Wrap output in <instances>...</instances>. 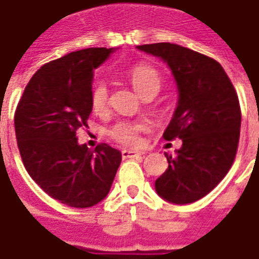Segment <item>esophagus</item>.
Returning a JSON list of instances; mask_svg holds the SVG:
<instances>
[{"instance_id": "obj_1", "label": "esophagus", "mask_w": 259, "mask_h": 259, "mask_svg": "<svg viewBox=\"0 0 259 259\" xmlns=\"http://www.w3.org/2000/svg\"><path fill=\"white\" fill-rule=\"evenodd\" d=\"M140 155H143V154L139 151H132V150H123V151H121V157H123L124 159H127V158H138L140 157Z\"/></svg>"}]
</instances>
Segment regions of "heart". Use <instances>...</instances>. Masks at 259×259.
I'll return each mask as SVG.
<instances>
[{"instance_id":"obj_1","label":"heart","mask_w":259,"mask_h":259,"mask_svg":"<svg viewBox=\"0 0 259 259\" xmlns=\"http://www.w3.org/2000/svg\"><path fill=\"white\" fill-rule=\"evenodd\" d=\"M128 78L134 89L142 96H155L162 86V77L155 67L146 63L132 66L128 71ZM90 107L94 113L102 115L108 108V88L104 82H96L90 89ZM146 130L142 121H127L120 120L109 130L108 135L119 144L134 147L139 143V134Z\"/></svg>"}]
</instances>
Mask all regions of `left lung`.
<instances>
[{
  "label": "left lung",
  "mask_w": 259,
  "mask_h": 259,
  "mask_svg": "<svg viewBox=\"0 0 259 259\" xmlns=\"http://www.w3.org/2000/svg\"><path fill=\"white\" fill-rule=\"evenodd\" d=\"M161 58L171 70L178 102L166 128V140L181 139L182 147L155 181L166 201L189 204L219 184L235 161L240 135L239 100L231 79L215 59L171 43L138 46Z\"/></svg>",
  "instance_id": "1"
}]
</instances>
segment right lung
Segmentation results:
<instances>
[{"label": "right lung", "mask_w": 259, "mask_h": 259, "mask_svg": "<svg viewBox=\"0 0 259 259\" xmlns=\"http://www.w3.org/2000/svg\"><path fill=\"white\" fill-rule=\"evenodd\" d=\"M113 48H86L41 66L25 86L15 113L17 146L28 174L53 198L88 208L107 197L121 152L107 143L78 144L92 113L93 70Z\"/></svg>", "instance_id": "add662e5"}]
</instances>
